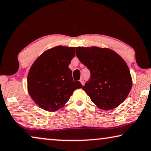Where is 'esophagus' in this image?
Segmentation results:
<instances>
[{
    "label": "esophagus",
    "mask_w": 151,
    "mask_h": 151,
    "mask_svg": "<svg viewBox=\"0 0 151 151\" xmlns=\"http://www.w3.org/2000/svg\"><path fill=\"white\" fill-rule=\"evenodd\" d=\"M80 82H81V84H82V85H84V81L83 78H81V79L80 80Z\"/></svg>",
    "instance_id": "1"
}]
</instances>
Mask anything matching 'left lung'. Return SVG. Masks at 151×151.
<instances>
[{
	"label": "left lung",
	"mask_w": 151,
	"mask_h": 151,
	"mask_svg": "<svg viewBox=\"0 0 151 151\" xmlns=\"http://www.w3.org/2000/svg\"><path fill=\"white\" fill-rule=\"evenodd\" d=\"M76 56L90 70V80L82 89L98 108L111 110L125 100L133 81L120 55L108 48L78 47Z\"/></svg>",
	"instance_id": "obj_1"
}]
</instances>
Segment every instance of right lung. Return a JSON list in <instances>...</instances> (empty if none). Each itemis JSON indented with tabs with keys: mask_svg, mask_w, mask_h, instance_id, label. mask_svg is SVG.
Instances as JSON below:
<instances>
[{
	"mask_svg": "<svg viewBox=\"0 0 151 151\" xmlns=\"http://www.w3.org/2000/svg\"><path fill=\"white\" fill-rule=\"evenodd\" d=\"M75 47L57 46L43 52L31 67L27 89L41 109L53 112L65 106L76 89L82 87L74 82L69 68L76 54Z\"/></svg>",
	"mask_w": 151,
	"mask_h": 151,
	"instance_id": "obj_1",
	"label": "right lung"
}]
</instances>
